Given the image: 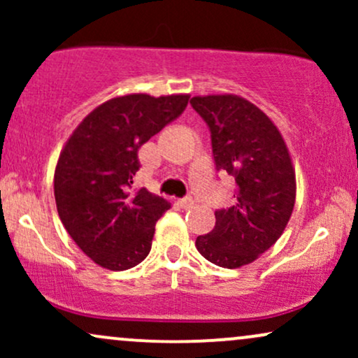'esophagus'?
I'll use <instances>...</instances> for the list:
<instances>
[{
  "label": "esophagus",
  "mask_w": 358,
  "mask_h": 358,
  "mask_svg": "<svg viewBox=\"0 0 358 358\" xmlns=\"http://www.w3.org/2000/svg\"><path fill=\"white\" fill-rule=\"evenodd\" d=\"M193 203H195V200H193L192 196H185V199H180L178 200V205L182 208H185V210H187V208H192Z\"/></svg>",
  "instance_id": "34e87169"
}]
</instances>
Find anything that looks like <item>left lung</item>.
<instances>
[{"label":"left lung","mask_w":358,"mask_h":358,"mask_svg":"<svg viewBox=\"0 0 358 358\" xmlns=\"http://www.w3.org/2000/svg\"><path fill=\"white\" fill-rule=\"evenodd\" d=\"M210 131L215 170L236 180L232 203L195 248L220 268L249 264L281 237L296 199L289 153L271 119L237 96L192 97Z\"/></svg>","instance_id":"obj_1"}]
</instances>
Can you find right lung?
Listing matches in <instances>:
<instances>
[{
  "label": "right lung",
  "instance_id": "1",
  "mask_svg": "<svg viewBox=\"0 0 358 358\" xmlns=\"http://www.w3.org/2000/svg\"><path fill=\"white\" fill-rule=\"evenodd\" d=\"M190 96L131 94L94 109L60 153L55 202L69 236L102 268L124 271L145 261L156 220L170 208L146 188L133 192L138 150L182 116Z\"/></svg>",
  "mask_w": 358,
  "mask_h": 358
}]
</instances>
